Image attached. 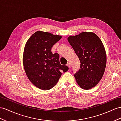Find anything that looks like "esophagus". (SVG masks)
<instances>
[{"label": "esophagus", "instance_id": "34e87169", "mask_svg": "<svg viewBox=\"0 0 121 121\" xmlns=\"http://www.w3.org/2000/svg\"><path fill=\"white\" fill-rule=\"evenodd\" d=\"M67 66L69 67V69H70V67H71V64H70V63H68L67 64Z\"/></svg>", "mask_w": 121, "mask_h": 121}]
</instances>
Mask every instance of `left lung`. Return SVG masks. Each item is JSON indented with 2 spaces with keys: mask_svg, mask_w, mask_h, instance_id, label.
<instances>
[{
  "mask_svg": "<svg viewBox=\"0 0 121 121\" xmlns=\"http://www.w3.org/2000/svg\"><path fill=\"white\" fill-rule=\"evenodd\" d=\"M80 61L74 76L83 89L94 87L101 80L106 65V54L101 39L93 32H82L67 38Z\"/></svg>",
  "mask_w": 121,
  "mask_h": 121,
  "instance_id": "obj_1",
  "label": "left lung"
}]
</instances>
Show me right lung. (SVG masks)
Wrapping results in <instances>:
<instances>
[{
    "mask_svg": "<svg viewBox=\"0 0 121 121\" xmlns=\"http://www.w3.org/2000/svg\"><path fill=\"white\" fill-rule=\"evenodd\" d=\"M62 38L50 33L37 31L28 39L24 46L23 64L30 81L39 89L47 91L56 85L69 67L62 65L59 55L52 54V46Z\"/></svg>",
    "mask_w": 121,
    "mask_h": 121,
    "instance_id": "add662e5",
    "label": "right lung"
}]
</instances>
